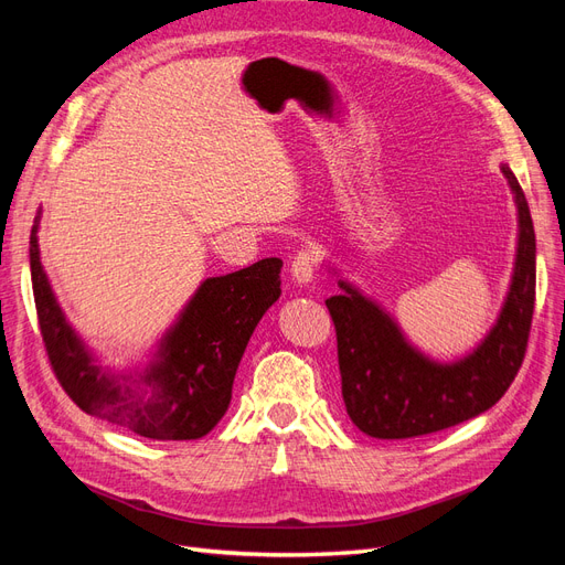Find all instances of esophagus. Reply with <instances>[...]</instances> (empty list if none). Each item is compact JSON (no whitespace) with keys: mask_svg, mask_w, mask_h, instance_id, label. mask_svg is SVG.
Returning <instances> with one entry per match:
<instances>
[{"mask_svg":"<svg viewBox=\"0 0 565 565\" xmlns=\"http://www.w3.org/2000/svg\"><path fill=\"white\" fill-rule=\"evenodd\" d=\"M316 266H318V252L316 249H301L292 264H289V273H292V280L299 285H309L316 276Z\"/></svg>","mask_w":565,"mask_h":565,"instance_id":"esophagus-1","label":"esophagus"}]
</instances>
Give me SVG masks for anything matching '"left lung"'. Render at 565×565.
<instances>
[{
    "label": "left lung",
    "mask_w": 565,
    "mask_h": 565,
    "mask_svg": "<svg viewBox=\"0 0 565 565\" xmlns=\"http://www.w3.org/2000/svg\"><path fill=\"white\" fill-rule=\"evenodd\" d=\"M502 172L519 207L516 266L502 313L473 353L455 363L431 361L344 280V292L324 301L337 330L341 396L363 434L393 440L450 429L490 409L519 374L535 311V228L514 172L507 164Z\"/></svg>",
    "instance_id": "1"
}]
</instances>
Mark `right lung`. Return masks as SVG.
<instances>
[{
    "mask_svg": "<svg viewBox=\"0 0 565 565\" xmlns=\"http://www.w3.org/2000/svg\"><path fill=\"white\" fill-rule=\"evenodd\" d=\"M40 216L30 233V276L51 370L87 415L152 438L195 440L226 415L237 365L256 322L280 297L282 262L270 256L207 278L139 377L100 370L67 324L40 262Z\"/></svg>",
    "mask_w": 565,
    "mask_h": 565,
    "instance_id": "add662e5",
    "label": "right lung"
}]
</instances>
